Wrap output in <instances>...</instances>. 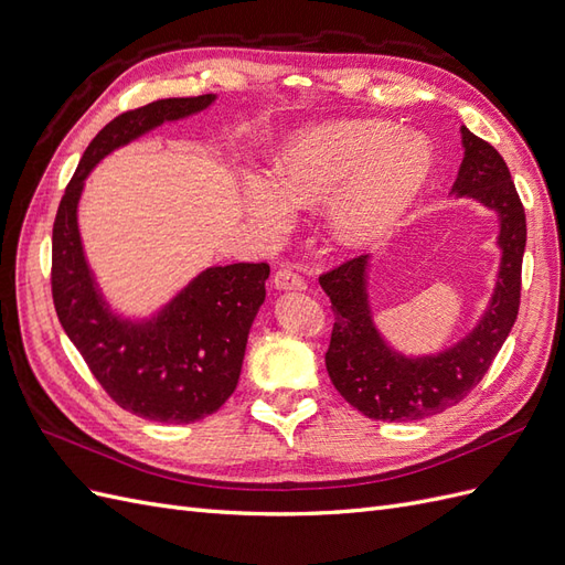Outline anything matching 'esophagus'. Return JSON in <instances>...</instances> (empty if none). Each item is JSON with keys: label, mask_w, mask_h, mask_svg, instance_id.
Returning <instances> with one entry per match:
<instances>
[{"label": "esophagus", "mask_w": 565, "mask_h": 565, "mask_svg": "<svg viewBox=\"0 0 565 565\" xmlns=\"http://www.w3.org/2000/svg\"><path fill=\"white\" fill-rule=\"evenodd\" d=\"M273 285H276L278 289H306L303 278L292 266H280L276 270V276H273Z\"/></svg>", "instance_id": "esophagus-1"}]
</instances>
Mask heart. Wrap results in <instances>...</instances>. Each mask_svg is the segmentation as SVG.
Returning <instances> with one entry per match:
<instances>
[{"mask_svg": "<svg viewBox=\"0 0 565 565\" xmlns=\"http://www.w3.org/2000/svg\"><path fill=\"white\" fill-rule=\"evenodd\" d=\"M434 172V150L382 119H339L297 134L273 167V179L249 183V212L270 233L289 210L330 204L328 226L341 247L380 243L413 207Z\"/></svg>", "mask_w": 565, "mask_h": 565, "instance_id": "heart-1", "label": "heart"}]
</instances>
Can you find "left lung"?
<instances>
[{
    "mask_svg": "<svg viewBox=\"0 0 565 565\" xmlns=\"http://www.w3.org/2000/svg\"><path fill=\"white\" fill-rule=\"evenodd\" d=\"M461 146L465 160L452 193L469 195L498 212L502 247L498 287L483 320L469 337L438 355L393 353L372 324L365 289L367 256H355L320 276V287L334 311L324 365L341 398L370 419L413 422L465 401L486 377L516 322L525 252L523 202L498 150L467 127H461Z\"/></svg>",
    "mask_w": 565,
    "mask_h": 565,
    "instance_id": "obj_1",
    "label": "left lung"
}]
</instances>
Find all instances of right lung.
I'll use <instances>...</instances> for the list:
<instances>
[{"mask_svg":"<svg viewBox=\"0 0 565 565\" xmlns=\"http://www.w3.org/2000/svg\"><path fill=\"white\" fill-rule=\"evenodd\" d=\"M216 96L162 98L117 115L84 150L61 198L51 237V295L65 334L108 396L129 413L164 424L214 415L241 380L247 334L266 299L270 266H214L169 301L158 318L134 324L98 297L77 231L84 179L110 150L169 119L207 108Z\"/></svg>","mask_w":565,"mask_h":565,"instance_id":"add662e5","label":"right lung"}]
</instances>
